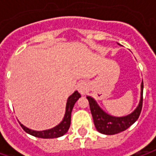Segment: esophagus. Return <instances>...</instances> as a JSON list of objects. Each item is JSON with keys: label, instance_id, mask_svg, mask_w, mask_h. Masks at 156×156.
<instances>
[{"label": "esophagus", "instance_id": "1", "mask_svg": "<svg viewBox=\"0 0 156 156\" xmlns=\"http://www.w3.org/2000/svg\"><path fill=\"white\" fill-rule=\"evenodd\" d=\"M77 90L81 95H84L86 91H87V84L85 81H81L79 82L77 85Z\"/></svg>", "mask_w": 156, "mask_h": 156}]
</instances>
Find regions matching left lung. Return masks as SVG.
I'll return each mask as SVG.
<instances>
[{
    "label": "left lung",
    "instance_id": "8db88e82",
    "mask_svg": "<svg viewBox=\"0 0 156 156\" xmlns=\"http://www.w3.org/2000/svg\"><path fill=\"white\" fill-rule=\"evenodd\" d=\"M143 96V81L140 85V99L137 107L128 115L122 117H115L105 112L98 105L97 101L91 96H86L89 101L90 109L93 119V122L98 132L106 135H112L125 131L138 119L142 108Z\"/></svg>",
    "mask_w": 156,
    "mask_h": 156
}]
</instances>
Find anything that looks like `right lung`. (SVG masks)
Segmentation results:
<instances>
[{"label":"right lung","instance_id":"add662e5","mask_svg":"<svg viewBox=\"0 0 156 156\" xmlns=\"http://www.w3.org/2000/svg\"><path fill=\"white\" fill-rule=\"evenodd\" d=\"M81 97V95L78 92V91H75L71 96L67 99L66 102V107H65V113L63 120L58 124V126L52 127L51 129H47V130H43V131H35L30 129L28 127H26L23 124L20 125L23 127L24 131L28 133L29 134L33 135L35 137L37 138H43V139H54V138H58L63 136L66 133L68 132L69 127L71 125V115L73 106L75 105V103L77 102L78 98Z\"/></svg>","mask_w":156,"mask_h":156}]
</instances>
